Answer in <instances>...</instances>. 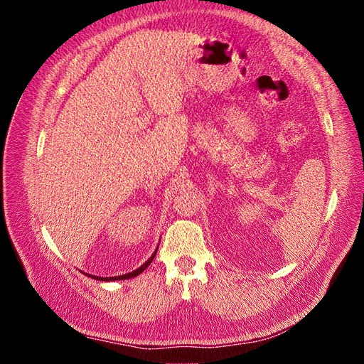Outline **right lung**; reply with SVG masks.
Returning <instances> with one entry per match:
<instances>
[{
    "label": "right lung",
    "mask_w": 364,
    "mask_h": 364,
    "mask_svg": "<svg viewBox=\"0 0 364 364\" xmlns=\"http://www.w3.org/2000/svg\"><path fill=\"white\" fill-rule=\"evenodd\" d=\"M156 252H158V249L153 252V255L142 264L141 267H138L136 270H134V272H130V273H126V274H119V277H109V278H102V277H95V274H90V273H86L87 277L90 278H92V279H97V281H119V279H130V278H135V277H138L139 273H142L144 272L149 266H150V262L153 261V258H155V255H156Z\"/></svg>",
    "instance_id": "1"
}]
</instances>
